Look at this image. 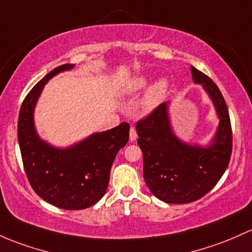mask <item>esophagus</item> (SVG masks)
Wrapping results in <instances>:
<instances>
[{
  "label": "esophagus",
  "mask_w": 252,
  "mask_h": 252,
  "mask_svg": "<svg viewBox=\"0 0 252 252\" xmlns=\"http://www.w3.org/2000/svg\"><path fill=\"white\" fill-rule=\"evenodd\" d=\"M129 139H130L131 142L137 139V132H136V129H135L134 126H131L130 131H129Z\"/></svg>",
  "instance_id": "1"
}]
</instances>
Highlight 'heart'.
<instances>
[{"label":"heart","instance_id":"b5f03b06","mask_svg":"<svg viewBox=\"0 0 252 252\" xmlns=\"http://www.w3.org/2000/svg\"><path fill=\"white\" fill-rule=\"evenodd\" d=\"M149 84V77L145 75H140L134 77L128 82V85L124 87V94L126 95H136L140 92H142ZM168 90V81L165 77L157 80L148 91L146 92L145 98L142 100V107L145 111H152L156 109L160 101L165 98Z\"/></svg>","mask_w":252,"mask_h":252}]
</instances>
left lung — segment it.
Masks as SVG:
<instances>
[{"mask_svg":"<svg viewBox=\"0 0 252 252\" xmlns=\"http://www.w3.org/2000/svg\"><path fill=\"white\" fill-rule=\"evenodd\" d=\"M190 69L193 82L202 85L220 120L211 145L191 146L177 139L167 103L160 104L136 123L146 184L166 203H190L203 197L220 181L232 154V128L225 99L212 79L192 65Z\"/></svg>","mask_w":252,"mask_h":252,"instance_id":"left-lung-1","label":"left lung"}]
</instances>
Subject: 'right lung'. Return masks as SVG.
<instances>
[{
    "label": "right lung",
    "mask_w": 252,
    "mask_h": 252,
    "mask_svg": "<svg viewBox=\"0 0 252 252\" xmlns=\"http://www.w3.org/2000/svg\"><path fill=\"white\" fill-rule=\"evenodd\" d=\"M73 67L63 64L46 74L26 95L18 121L21 158L32 189L44 201L67 211L88 208L103 197L113 160L129 140L126 122L64 149L40 140L33 122L35 103L51 77Z\"/></svg>",
    "instance_id": "obj_1"
}]
</instances>
